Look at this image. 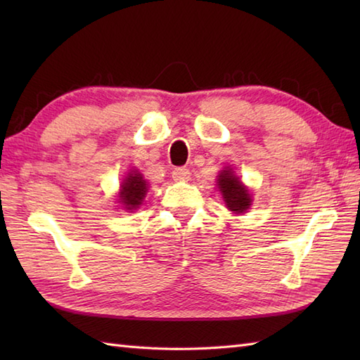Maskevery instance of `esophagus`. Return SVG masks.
I'll use <instances>...</instances> for the list:
<instances>
[{
  "label": "esophagus",
  "instance_id": "1",
  "mask_svg": "<svg viewBox=\"0 0 360 360\" xmlns=\"http://www.w3.org/2000/svg\"><path fill=\"white\" fill-rule=\"evenodd\" d=\"M172 174H173V179H174V181H188V179H190L188 168H184V167L174 168Z\"/></svg>",
  "mask_w": 360,
  "mask_h": 360
}]
</instances>
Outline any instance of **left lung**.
Listing matches in <instances>:
<instances>
[{
	"mask_svg": "<svg viewBox=\"0 0 360 360\" xmlns=\"http://www.w3.org/2000/svg\"><path fill=\"white\" fill-rule=\"evenodd\" d=\"M217 186L221 195H223V200L229 210L233 212L235 215L246 213V210L252 204V196L248 187L244 186L238 176L233 173V168L226 167L224 170L219 172Z\"/></svg>",
	"mask_w": 360,
	"mask_h": 360,
	"instance_id": "left-lung-1",
	"label": "left lung"
}]
</instances>
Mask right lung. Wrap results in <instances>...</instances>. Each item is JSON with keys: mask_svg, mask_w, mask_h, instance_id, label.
<instances>
[{"mask_svg": "<svg viewBox=\"0 0 360 360\" xmlns=\"http://www.w3.org/2000/svg\"><path fill=\"white\" fill-rule=\"evenodd\" d=\"M147 192L148 184L147 181L143 179L142 173L139 170H129L125 176V179L122 181L119 202L125 210L133 212L139 207V205H142V201Z\"/></svg>", "mask_w": 360, "mask_h": 360, "instance_id": "obj_1", "label": "right lung"}]
</instances>
